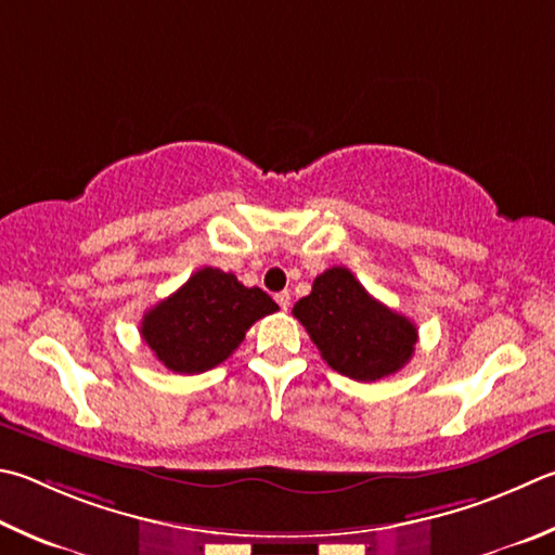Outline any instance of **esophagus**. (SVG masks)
<instances>
[{
    "instance_id": "esophagus-1",
    "label": "esophagus",
    "mask_w": 555,
    "mask_h": 555,
    "mask_svg": "<svg viewBox=\"0 0 555 555\" xmlns=\"http://www.w3.org/2000/svg\"><path fill=\"white\" fill-rule=\"evenodd\" d=\"M276 304L281 310H288L291 308V294L288 291H281V294H276Z\"/></svg>"
}]
</instances>
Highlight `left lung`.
I'll return each mask as SVG.
<instances>
[{
    "instance_id": "1",
    "label": "left lung",
    "mask_w": 555,
    "mask_h": 555,
    "mask_svg": "<svg viewBox=\"0 0 555 555\" xmlns=\"http://www.w3.org/2000/svg\"><path fill=\"white\" fill-rule=\"evenodd\" d=\"M294 318L327 366L354 380L398 374L415 354V322L383 306L345 267L322 271L294 306Z\"/></svg>"
}]
</instances>
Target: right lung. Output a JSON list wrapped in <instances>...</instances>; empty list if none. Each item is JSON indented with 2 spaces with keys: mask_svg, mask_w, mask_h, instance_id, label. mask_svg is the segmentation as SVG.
<instances>
[{
  "mask_svg": "<svg viewBox=\"0 0 555 555\" xmlns=\"http://www.w3.org/2000/svg\"><path fill=\"white\" fill-rule=\"evenodd\" d=\"M276 310L261 288H247L235 274L204 267L145 312L140 335L169 371L204 374L233 354L259 318Z\"/></svg>",
  "mask_w": 555,
  "mask_h": 555,
  "instance_id": "add662e5",
  "label": "right lung"
}]
</instances>
